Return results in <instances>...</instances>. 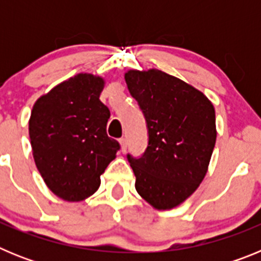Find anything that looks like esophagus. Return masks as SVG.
<instances>
[{
	"label": "esophagus",
	"mask_w": 261,
	"mask_h": 261,
	"mask_svg": "<svg viewBox=\"0 0 261 261\" xmlns=\"http://www.w3.org/2000/svg\"><path fill=\"white\" fill-rule=\"evenodd\" d=\"M120 145H121V151H125L126 150V140L125 138H120Z\"/></svg>",
	"instance_id": "obj_1"
}]
</instances>
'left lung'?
<instances>
[{
    "label": "left lung",
    "instance_id": "1",
    "mask_svg": "<svg viewBox=\"0 0 261 261\" xmlns=\"http://www.w3.org/2000/svg\"><path fill=\"white\" fill-rule=\"evenodd\" d=\"M129 93L146 120L140 158L126 155L136 190L158 211L180 205L197 190L216 145V112L201 91L158 69L125 73Z\"/></svg>",
    "mask_w": 261,
    "mask_h": 261
}]
</instances>
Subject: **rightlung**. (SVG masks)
Segmentation results:
<instances>
[{"instance_id":"add662e5","label":"right lung","mask_w":261,"mask_h":261,"mask_svg":"<svg viewBox=\"0 0 261 261\" xmlns=\"http://www.w3.org/2000/svg\"><path fill=\"white\" fill-rule=\"evenodd\" d=\"M105 80L80 73L40 96L29 133L35 165L47 187L65 201L95 193L120 145L107 136L110 110L99 100Z\"/></svg>"}]
</instances>
